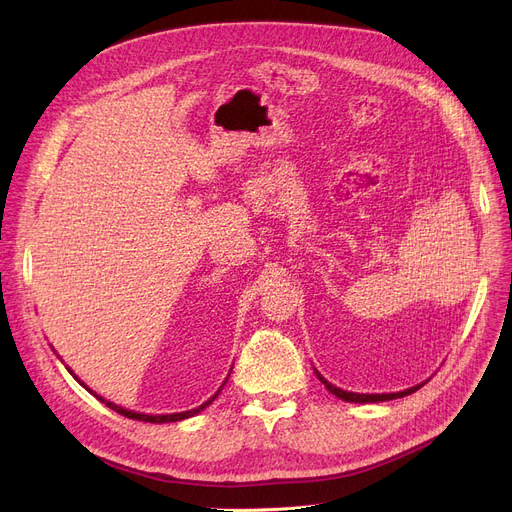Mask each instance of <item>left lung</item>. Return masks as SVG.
Here are the masks:
<instances>
[{
  "label": "left lung",
  "instance_id": "8db88e82",
  "mask_svg": "<svg viewBox=\"0 0 512 512\" xmlns=\"http://www.w3.org/2000/svg\"><path fill=\"white\" fill-rule=\"evenodd\" d=\"M317 373V378L321 380V384H324L334 396H338V398H342V400H346V402H384V400H392V398H402V396H407V394H413V392H417L423 384H417V386H413V388H407V390H402V392H392V394H357V392H346V390H342V388H336L334 384H330L326 378H321V373L319 371H315Z\"/></svg>",
  "mask_w": 512,
  "mask_h": 512
}]
</instances>
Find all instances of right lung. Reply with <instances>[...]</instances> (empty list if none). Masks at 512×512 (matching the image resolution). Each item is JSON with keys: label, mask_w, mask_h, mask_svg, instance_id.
<instances>
[{"label": "right lung", "mask_w": 512, "mask_h": 512, "mask_svg": "<svg viewBox=\"0 0 512 512\" xmlns=\"http://www.w3.org/2000/svg\"><path fill=\"white\" fill-rule=\"evenodd\" d=\"M70 371V369H68ZM72 373V371H70ZM74 378H76V375H74ZM78 380V378H76ZM78 384L80 386H85L83 382H80L78 380ZM226 384V382H224ZM87 388V386H85ZM89 390V388H87ZM97 400H101L103 402V405L105 407H110V409H114L116 413H120V415H124V417H128V419H139V421H147V423H170V421H182V419H188V417H193V415H197V413H201L205 407H209L211 405V402L215 400V396H218L222 390H218V392H215L209 400H205L203 402V405L201 407H197V409H191V411H184V413H172V415H145V413H134V411H128V409H122V407H118V405H114V402H110V400H105L103 396H99V394H95L93 390H89Z\"/></svg>", "instance_id": "right-lung-1"}]
</instances>
